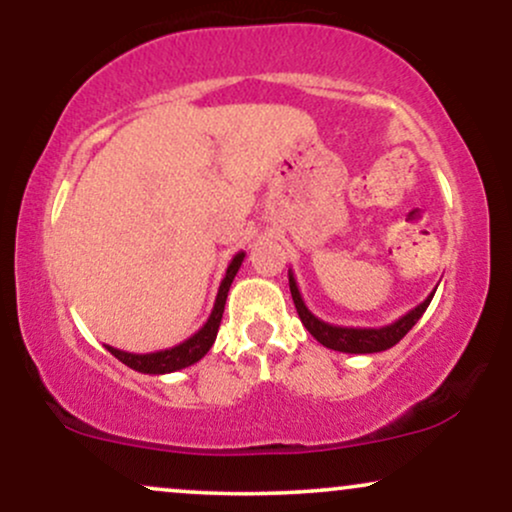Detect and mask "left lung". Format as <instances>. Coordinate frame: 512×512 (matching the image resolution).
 <instances>
[{"label":"left lung","mask_w":512,"mask_h":512,"mask_svg":"<svg viewBox=\"0 0 512 512\" xmlns=\"http://www.w3.org/2000/svg\"><path fill=\"white\" fill-rule=\"evenodd\" d=\"M289 286H291L293 303H296L298 317H301L305 330L313 334L322 346H327V349H334V351H342V354H378V351L392 349V346H395L399 339H402L404 334L419 322V317L426 313L428 303H431L433 293L438 289L436 286V289L428 293L424 303H419L416 308H411L407 315H402L399 320L390 322V325L385 327H342V325H330V322L320 320V317L310 313L308 305L303 301L301 291H298L296 276H293L291 269H289Z\"/></svg>","instance_id":"obj_1"}]
</instances>
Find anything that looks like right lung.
I'll return each mask as SVG.
<instances>
[{
    "instance_id": "1",
    "label": "right lung",
    "mask_w": 512,
    "mask_h": 512,
    "mask_svg": "<svg viewBox=\"0 0 512 512\" xmlns=\"http://www.w3.org/2000/svg\"><path fill=\"white\" fill-rule=\"evenodd\" d=\"M245 260V252H238L233 257L231 264H228L226 276L221 279L219 293H216L214 308H211L209 320L204 322L199 330L187 337L185 342L170 346V349H161V351H151V354H132V351H122L115 349V346L105 344V349L113 354L117 361H122L125 366H129L137 373H146V375H166V373H175V370H182L192 363H197L199 358L207 356V351L211 349V344L216 342V332H219L221 317H223V305H226L228 298V289H231L233 279H236L240 264Z\"/></svg>"
}]
</instances>
